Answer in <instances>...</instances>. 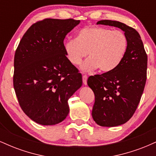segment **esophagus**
I'll use <instances>...</instances> for the list:
<instances>
[{"label":"esophagus","mask_w":156,"mask_h":156,"mask_svg":"<svg viewBox=\"0 0 156 156\" xmlns=\"http://www.w3.org/2000/svg\"><path fill=\"white\" fill-rule=\"evenodd\" d=\"M82 78H83V84H84V85H87V78H88V77L86 76V75H84V76H83V77H82Z\"/></svg>","instance_id":"esophagus-1"}]
</instances>
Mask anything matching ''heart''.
<instances>
[{"instance_id": "obj_1", "label": "heart", "mask_w": 156, "mask_h": 156, "mask_svg": "<svg viewBox=\"0 0 156 156\" xmlns=\"http://www.w3.org/2000/svg\"><path fill=\"white\" fill-rule=\"evenodd\" d=\"M128 45L123 32L104 27H86L78 31L76 39L66 41L64 48L73 65H79L88 54L89 58L82 66L83 71L91 72L98 68L100 72L108 73L122 62Z\"/></svg>"}]
</instances>
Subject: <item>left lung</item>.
<instances>
[{
	"label": "left lung",
	"instance_id": "obj_1",
	"mask_svg": "<svg viewBox=\"0 0 156 156\" xmlns=\"http://www.w3.org/2000/svg\"><path fill=\"white\" fill-rule=\"evenodd\" d=\"M97 24L120 28L128 41L124 58L115 70L89 76L87 80L95 98L93 119L101 126H118L129 120L140 102L147 79V55L140 35L134 28L108 20Z\"/></svg>",
	"mask_w": 156,
	"mask_h": 156
}]
</instances>
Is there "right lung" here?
<instances>
[{"label": "right lung", "instance_id": "right-lung-1", "mask_svg": "<svg viewBox=\"0 0 156 156\" xmlns=\"http://www.w3.org/2000/svg\"><path fill=\"white\" fill-rule=\"evenodd\" d=\"M80 20L47 18L27 30L15 51L13 84L19 104L42 125L61 122L68 100L82 86V76L69 62L64 39Z\"/></svg>", "mask_w": 156, "mask_h": 156}]
</instances>
